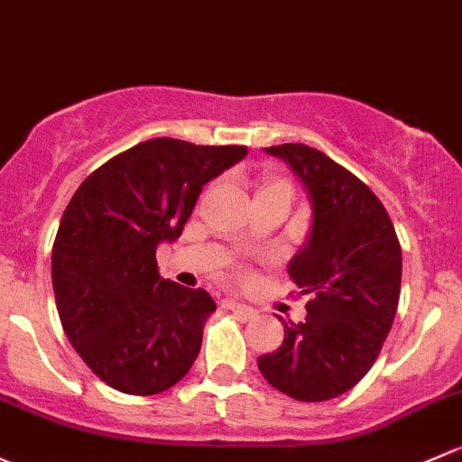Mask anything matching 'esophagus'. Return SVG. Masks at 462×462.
<instances>
[{"mask_svg":"<svg viewBox=\"0 0 462 462\" xmlns=\"http://www.w3.org/2000/svg\"><path fill=\"white\" fill-rule=\"evenodd\" d=\"M226 308H227V310H232V312L239 314V317H244V319L254 317V308H250V305L241 303V300H235V299L226 300Z\"/></svg>","mask_w":462,"mask_h":462,"instance_id":"1","label":"esophagus"}]
</instances>
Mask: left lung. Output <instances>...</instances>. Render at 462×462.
Masks as SVG:
<instances>
[{
    "instance_id": "obj_1",
    "label": "left lung",
    "mask_w": 462,
    "mask_h": 462,
    "mask_svg": "<svg viewBox=\"0 0 462 462\" xmlns=\"http://www.w3.org/2000/svg\"><path fill=\"white\" fill-rule=\"evenodd\" d=\"M281 159L308 194V239L288 274L310 294L300 323L256 365L272 387L305 402L352 390L376 361L394 323L402 256L387 210L361 179L303 143L263 148Z\"/></svg>"
}]
</instances>
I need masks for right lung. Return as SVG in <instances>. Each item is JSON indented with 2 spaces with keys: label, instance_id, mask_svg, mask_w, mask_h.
Segmentation results:
<instances>
[{
  "label": "right lung",
  "instance_id": "1",
  "mask_svg": "<svg viewBox=\"0 0 462 462\" xmlns=\"http://www.w3.org/2000/svg\"><path fill=\"white\" fill-rule=\"evenodd\" d=\"M245 154V145L150 139L72 194L52 245L57 312L77 354L115 390L159 394L190 372L217 305L206 290L163 279L157 247L181 236L203 186Z\"/></svg>",
  "mask_w": 462,
  "mask_h": 462
}]
</instances>
